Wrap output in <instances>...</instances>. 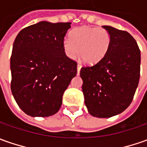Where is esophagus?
I'll list each match as a JSON object with an SVG mask.
<instances>
[{"label":"esophagus","mask_w":147,"mask_h":147,"mask_svg":"<svg viewBox=\"0 0 147 147\" xmlns=\"http://www.w3.org/2000/svg\"><path fill=\"white\" fill-rule=\"evenodd\" d=\"M80 69H81V65H80V64H78L77 65V73H80Z\"/></svg>","instance_id":"1"}]
</instances>
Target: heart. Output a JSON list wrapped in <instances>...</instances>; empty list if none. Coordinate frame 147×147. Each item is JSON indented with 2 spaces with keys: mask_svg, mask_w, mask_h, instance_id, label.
Listing matches in <instances>:
<instances>
[{
  "mask_svg": "<svg viewBox=\"0 0 147 147\" xmlns=\"http://www.w3.org/2000/svg\"><path fill=\"white\" fill-rule=\"evenodd\" d=\"M110 45V36L107 30L99 27L82 26L71 32L70 38L63 41L65 55L73 59L78 53L87 64H95L107 54Z\"/></svg>",
  "mask_w": 147,
  "mask_h": 147,
  "instance_id": "heart-1",
  "label": "heart"
}]
</instances>
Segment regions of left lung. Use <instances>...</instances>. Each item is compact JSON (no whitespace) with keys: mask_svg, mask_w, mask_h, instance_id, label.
<instances>
[{"mask_svg":"<svg viewBox=\"0 0 147 147\" xmlns=\"http://www.w3.org/2000/svg\"><path fill=\"white\" fill-rule=\"evenodd\" d=\"M110 36L107 54L92 67L80 70L84 103L91 115L108 118L132 102L140 78L141 53L128 32L103 26Z\"/></svg>","mask_w":147,"mask_h":147,"instance_id":"left-lung-1","label":"left lung"}]
</instances>
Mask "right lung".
<instances>
[{"label":"right lung","instance_id":"right-lung-1","mask_svg":"<svg viewBox=\"0 0 147 147\" xmlns=\"http://www.w3.org/2000/svg\"><path fill=\"white\" fill-rule=\"evenodd\" d=\"M71 22L42 21L19 32L10 59L11 91L22 111L31 117L55 114L63 95L77 73L63 41Z\"/></svg>","mask_w":147,"mask_h":147}]
</instances>
